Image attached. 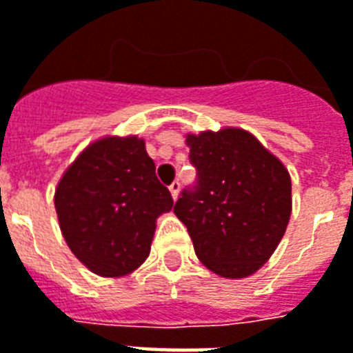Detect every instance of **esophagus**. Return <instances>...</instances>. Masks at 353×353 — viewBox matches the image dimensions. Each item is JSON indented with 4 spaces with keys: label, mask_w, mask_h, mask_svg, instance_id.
I'll use <instances>...</instances> for the list:
<instances>
[{
    "label": "esophagus",
    "mask_w": 353,
    "mask_h": 353,
    "mask_svg": "<svg viewBox=\"0 0 353 353\" xmlns=\"http://www.w3.org/2000/svg\"><path fill=\"white\" fill-rule=\"evenodd\" d=\"M168 188H170L172 197H174V199H177V196H179V190H181V183L174 181L170 186H168Z\"/></svg>",
    "instance_id": "34e87169"
}]
</instances>
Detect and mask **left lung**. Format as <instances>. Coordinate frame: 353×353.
I'll list each match as a JSON object with an SVG mask.
<instances>
[{"label": "left lung", "instance_id": "1", "mask_svg": "<svg viewBox=\"0 0 353 353\" xmlns=\"http://www.w3.org/2000/svg\"><path fill=\"white\" fill-rule=\"evenodd\" d=\"M186 145L197 181L181 192L174 214L208 270L228 279L252 276L290 221V174L243 128L188 134Z\"/></svg>", "mask_w": 353, "mask_h": 353}]
</instances>
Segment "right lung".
Wrapping results in <instances>:
<instances>
[{
	"label": "right lung",
	"mask_w": 353,
	"mask_h": 353,
	"mask_svg": "<svg viewBox=\"0 0 353 353\" xmlns=\"http://www.w3.org/2000/svg\"><path fill=\"white\" fill-rule=\"evenodd\" d=\"M59 228L74 256L101 277L145 263L156 219L174 206L137 136L90 143L65 170L54 196Z\"/></svg>",
	"instance_id": "obj_1"
}]
</instances>
